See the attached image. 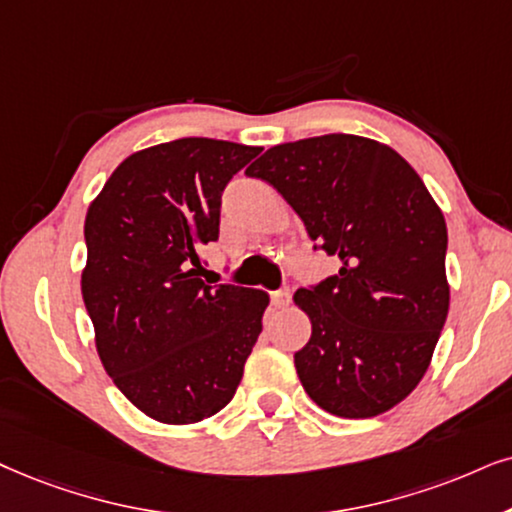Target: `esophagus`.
I'll use <instances>...</instances> for the list:
<instances>
[{
	"mask_svg": "<svg viewBox=\"0 0 512 512\" xmlns=\"http://www.w3.org/2000/svg\"><path fill=\"white\" fill-rule=\"evenodd\" d=\"M271 302H274L278 309L288 307V304H290V288H278V290H274V293H271Z\"/></svg>",
	"mask_w": 512,
	"mask_h": 512,
	"instance_id": "obj_1",
	"label": "esophagus"
}]
</instances>
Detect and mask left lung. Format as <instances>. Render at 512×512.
Returning a JSON list of instances; mask_svg holds the SVG:
<instances>
[{
  "instance_id": "left-lung-1",
  "label": "left lung",
  "mask_w": 512,
  "mask_h": 512,
  "mask_svg": "<svg viewBox=\"0 0 512 512\" xmlns=\"http://www.w3.org/2000/svg\"><path fill=\"white\" fill-rule=\"evenodd\" d=\"M281 193L338 274L300 288L312 338L304 392L340 418H373L416 390L449 314L446 222L418 172L354 134L278 144L245 170Z\"/></svg>"
}]
</instances>
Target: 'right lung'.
Masks as SVG:
<instances>
[{
  "label": "right lung",
  "mask_w": 512,
  "mask_h": 512,
  "mask_svg": "<svg viewBox=\"0 0 512 512\" xmlns=\"http://www.w3.org/2000/svg\"><path fill=\"white\" fill-rule=\"evenodd\" d=\"M260 151L205 137L144 148L87 210L82 300L96 352L118 390L160 423L222 411L262 333L264 290L200 278L226 184Z\"/></svg>",
  "instance_id": "add662e5"
}]
</instances>
